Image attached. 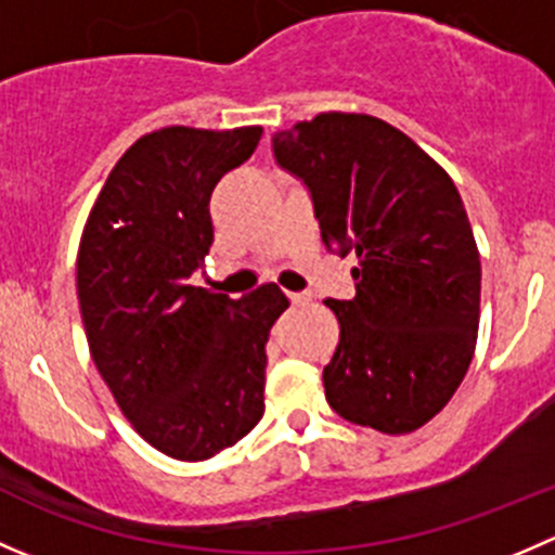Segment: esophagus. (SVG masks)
Segmentation results:
<instances>
[{"instance_id":"34e87169","label":"esophagus","mask_w":555,"mask_h":555,"mask_svg":"<svg viewBox=\"0 0 555 555\" xmlns=\"http://www.w3.org/2000/svg\"><path fill=\"white\" fill-rule=\"evenodd\" d=\"M289 300H293V306H306L311 300V293H289Z\"/></svg>"}]
</instances>
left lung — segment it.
Wrapping results in <instances>:
<instances>
[{"instance_id": "1", "label": "left lung", "mask_w": 555, "mask_h": 555, "mask_svg": "<svg viewBox=\"0 0 555 555\" xmlns=\"http://www.w3.org/2000/svg\"><path fill=\"white\" fill-rule=\"evenodd\" d=\"M271 147L309 190L327 251L357 257L354 298L324 300L340 324L324 397L346 422L413 433L459 389L478 338L480 257L462 195L371 115L324 112Z\"/></svg>"}]
</instances>
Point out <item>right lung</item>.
Segmentation results:
<instances>
[{"instance_id":"obj_1","label":"right lung","mask_w":555,"mask_h":555,"mask_svg":"<svg viewBox=\"0 0 555 555\" xmlns=\"http://www.w3.org/2000/svg\"><path fill=\"white\" fill-rule=\"evenodd\" d=\"M260 126H171L137 139L106 177L77 255V300L93 365L153 449L201 462L262 418L266 340L289 300L193 287L215 242L209 198Z\"/></svg>"}]
</instances>
